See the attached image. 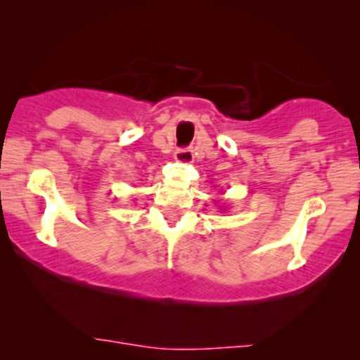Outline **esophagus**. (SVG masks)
Returning a JSON list of instances; mask_svg holds the SVG:
<instances>
[{
	"label": "esophagus",
	"instance_id": "obj_1",
	"mask_svg": "<svg viewBox=\"0 0 360 360\" xmlns=\"http://www.w3.org/2000/svg\"><path fill=\"white\" fill-rule=\"evenodd\" d=\"M176 162L179 164H189L193 162V150L191 148H177L174 152Z\"/></svg>",
	"mask_w": 360,
	"mask_h": 360
}]
</instances>
